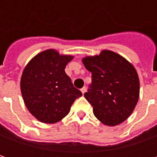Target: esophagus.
<instances>
[{
    "instance_id": "esophagus-1",
    "label": "esophagus",
    "mask_w": 157,
    "mask_h": 157,
    "mask_svg": "<svg viewBox=\"0 0 157 157\" xmlns=\"http://www.w3.org/2000/svg\"><path fill=\"white\" fill-rule=\"evenodd\" d=\"M81 91H82V93L84 94V93H85V92H86V86H83V87H82V88L81 89Z\"/></svg>"
}]
</instances>
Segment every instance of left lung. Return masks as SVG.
Instances as JSON below:
<instances>
[{
  "label": "left lung",
  "mask_w": 157,
  "mask_h": 157,
  "mask_svg": "<svg viewBox=\"0 0 157 157\" xmlns=\"http://www.w3.org/2000/svg\"><path fill=\"white\" fill-rule=\"evenodd\" d=\"M82 62L92 72V84L84 96L93 107L95 117L109 126L123 123L134 111L140 95L135 67L110 50L85 57Z\"/></svg>",
  "instance_id": "obj_1"
}]
</instances>
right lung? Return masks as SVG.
I'll return each instance as SVG.
<instances>
[{
    "instance_id": "obj_1",
    "label": "right lung",
    "mask_w": 157,
    "mask_h": 157,
    "mask_svg": "<svg viewBox=\"0 0 157 157\" xmlns=\"http://www.w3.org/2000/svg\"><path fill=\"white\" fill-rule=\"evenodd\" d=\"M73 59L47 49L29 62L22 72L21 92L27 109L38 120L55 124L65 118L82 92L66 75V65Z\"/></svg>"
}]
</instances>
